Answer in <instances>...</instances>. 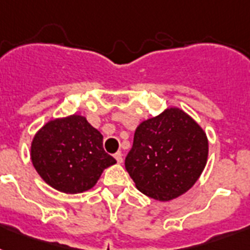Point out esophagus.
I'll return each instance as SVG.
<instances>
[{"instance_id":"obj_1","label":"esophagus","mask_w":250,"mask_h":250,"mask_svg":"<svg viewBox=\"0 0 250 250\" xmlns=\"http://www.w3.org/2000/svg\"><path fill=\"white\" fill-rule=\"evenodd\" d=\"M114 157H115V160H117L118 164H122V162H123V154H122V152H117L114 154Z\"/></svg>"}]
</instances>
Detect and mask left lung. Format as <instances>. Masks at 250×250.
<instances>
[{"label": "left lung", "instance_id": "left-lung-1", "mask_svg": "<svg viewBox=\"0 0 250 250\" xmlns=\"http://www.w3.org/2000/svg\"><path fill=\"white\" fill-rule=\"evenodd\" d=\"M208 160V139L180 109H168L140 123L125 166L136 188L154 200L168 201L186 193Z\"/></svg>", "mask_w": 250, "mask_h": 250}]
</instances>
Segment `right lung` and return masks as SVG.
Wrapping results in <instances>:
<instances>
[{
    "label": "right lung",
    "instance_id": "obj_1",
    "mask_svg": "<svg viewBox=\"0 0 250 250\" xmlns=\"http://www.w3.org/2000/svg\"><path fill=\"white\" fill-rule=\"evenodd\" d=\"M102 139L84 117L56 119L36 133L31 160L49 186L64 193H80L97 183L104 168L117 162L104 150Z\"/></svg>",
    "mask_w": 250,
    "mask_h": 250
}]
</instances>
